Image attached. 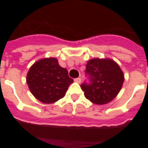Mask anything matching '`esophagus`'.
<instances>
[{"label":"esophagus","mask_w":148,"mask_h":148,"mask_svg":"<svg viewBox=\"0 0 148 148\" xmlns=\"http://www.w3.org/2000/svg\"><path fill=\"white\" fill-rule=\"evenodd\" d=\"M81 81H82L81 77H77V78H74V82H77V83H80Z\"/></svg>","instance_id":"esophagus-1"}]
</instances>
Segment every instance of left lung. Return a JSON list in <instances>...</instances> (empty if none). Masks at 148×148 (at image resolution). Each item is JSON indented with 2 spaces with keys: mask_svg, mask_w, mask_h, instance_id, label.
I'll return each mask as SVG.
<instances>
[{
  "mask_svg": "<svg viewBox=\"0 0 148 148\" xmlns=\"http://www.w3.org/2000/svg\"><path fill=\"white\" fill-rule=\"evenodd\" d=\"M86 67L89 82H83L81 88L87 99L97 105L107 104L114 99L124 80L120 66L111 59L93 58L88 61Z\"/></svg>",
  "mask_w": 148,
  "mask_h": 148,
  "instance_id": "obj_1",
  "label": "left lung"
}]
</instances>
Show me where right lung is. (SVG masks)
Here are the masks:
<instances>
[{
  "instance_id": "1",
  "label": "right lung",
  "mask_w": 148,
  "mask_h": 148,
  "mask_svg": "<svg viewBox=\"0 0 148 148\" xmlns=\"http://www.w3.org/2000/svg\"><path fill=\"white\" fill-rule=\"evenodd\" d=\"M73 82L67 70L61 67L55 58H43L35 62L27 74L30 91L36 99L45 104L62 98Z\"/></svg>"
}]
</instances>
